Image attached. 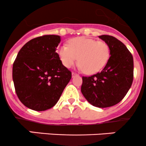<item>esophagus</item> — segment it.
I'll return each instance as SVG.
<instances>
[{"instance_id": "34e87169", "label": "esophagus", "mask_w": 146, "mask_h": 146, "mask_svg": "<svg viewBox=\"0 0 146 146\" xmlns=\"http://www.w3.org/2000/svg\"><path fill=\"white\" fill-rule=\"evenodd\" d=\"M76 75H77V74L74 72H73L72 73V77H74V76H76Z\"/></svg>"}]
</instances>
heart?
<instances>
[{
	"instance_id": "1",
	"label": "heart",
	"mask_w": 146,
	"mask_h": 146,
	"mask_svg": "<svg viewBox=\"0 0 146 146\" xmlns=\"http://www.w3.org/2000/svg\"><path fill=\"white\" fill-rule=\"evenodd\" d=\"M57 52L63 65L70 68L79 61V68L87 74H93L104 67L110 57V47L104 41L80 37L63 44Z\"/></svg>"
}]
</instances>
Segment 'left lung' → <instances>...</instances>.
Masks as SVG:
<instances>
[{"mask_svg":"<svg viewBox=\"0 0 146 146\" xmlns=\"http://www.w3.org/2000/svg\"><path fill=\"white\" fill-rule=\"evenodd\" d=\"M110 47V57L102 72L82 76L81 92L93 106L106 108L121 102L132 85L133 58L125 44L113 36H99Z\"/></svg>","mask_w":146,"mask_h":146,"instance_id":"8db88e82","label":"left lung"}]
</instances>
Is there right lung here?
Listing matches in <instances>:
<instances>
[{"label": "right lung", "mask_w": 146, "mask_h": 146, "mask_svg": "<svg viewBox=\"0 0 146 146\" xmlns=\"http://www.w3.org/2000/svg\"><path fill=\"white\" fill-rule=\"evenodd\" d=\"M60 37L45 35L32 39L21 49L13 66V79L18 99L33 110L53 107L72 78L56 48Z\"/></svg>", "instance_id": "add662e5"}]
</instances>
